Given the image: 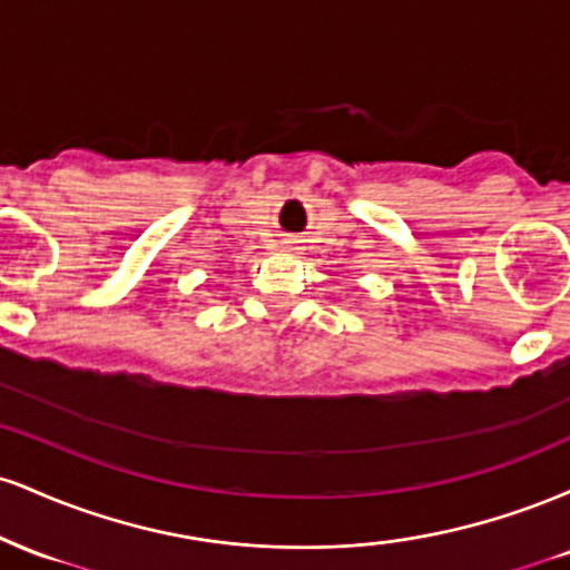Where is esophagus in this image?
<instances>
[{
    "instance_id": "obj_1",
    "label": "esophagus",
    "mask_w": 570,
    "mask_h": 570,
    "mask_svg": "<svg viewBox=\"0 0 570 570\" xmlns=\"http://www.w3.org/2000/svg\"><path fill=\"white\" fill-rule=\"evenodd\" d=\"M294 244H297V240H286V248H292Z\"/></svg>"
}]
</instances>
